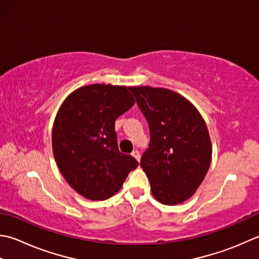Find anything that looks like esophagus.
Segmentation results:
<instances>
[{
  "instance_id": "1",
  "label": "esophagus",
  "mask_w": 259,
  "mask_h": 259,
  "mask_svg": "<svg viewBox=\"0 0 259 259\" xmlns=\"http://www.w3.org/2000/svg\"><path fill=\"white\" fill-rule=\"evenodd\" d=\"M131 155H133L134 157H135V158L137 159V160H140V154H139V151L138 150H134L133 151V154H131Z\"/></svg>"
}]
</instances>
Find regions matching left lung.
<instances>
[{"mask_svg": "<svg viewBox=\"0 0 259 259\" xmlns=\"http://www.w3.org/2000/svg\"><path fill=\"white\" fill-rule=\"evenodd\" d=\"M149 125V147L140 166L151 193L163 204L182 203L195 193L211 164V140L194 105L173 91L129 88Z\"/></svg>", "mask_w": 259, "mask_h": 259, "instance_id": "obj_1", "label": "left lung"}]
</instances>
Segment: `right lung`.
<instances>
[{
  "mask_svg": "<svg viewBox=\"0 0 259 259\" xmlns=\"http://www.w3.org/2000/svg\"><path fill=\"white\" fill-rule=\"evenodd\" d=\"M135 104L125 86L93 84L68 95L56 115L53 150L67 183L89 200L109 199L138 166L120 153L115 120Z\"/></svg>",
  "mask_w": 259,
  "mask_h": 259,
  "instance_id": "obj_1",
  "label": "right lung"
}]
</instances>
